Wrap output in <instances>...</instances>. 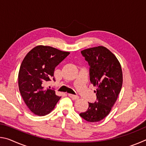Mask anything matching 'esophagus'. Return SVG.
<instances>
[{"mask_svg": "<svg viewBox=\"0 0 146 146\" xmlns=\"http://www.w3.org/2000/svg\"><path fill=\"white\" fill-rule=\"evenodd\" d=\"M68 96L70 97L71 98H72L73 100H78L79 98V97L77 95H72V94H68Z\"/></svg>", "mask_w": 146, "mask_h": 146, "instance_id": "obj_1", "label": "esophagus"}]
</instances>
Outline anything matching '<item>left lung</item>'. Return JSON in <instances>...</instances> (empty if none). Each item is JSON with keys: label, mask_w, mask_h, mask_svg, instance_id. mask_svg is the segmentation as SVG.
<instances>
[{"label": "left lung", "mask_w": 146, "mask_h": 146, "mask_svg": "<svg viewBox=\"0 0 146 146\" xmlns=\"http://www.w3.org/2000/svg\"><path fill=\"white\" fill-rule=\"evenodd\" d=\"M90 66V81L96 87L97 101L89 102V108L80 116L90 122L104 119L117 100L123 82L119 61L111 51L102 46L81 51Z\"/></svg>", "instance_id": "left-lung-1"}]
</instances>
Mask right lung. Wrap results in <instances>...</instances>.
<instances>
[{
	"label": "right lung",
	"instance_id": "obj_1",
	"mask_svg": "<svg viewBox=\"0 0 146 146\" xmlns=\"http://www.w3.org/2000/svg\"><path fill=\"white\" fill-rule=\"evenodd\" d=\"M70 52L48 46L35 47L24 57L20 67L18 84L24 102L33 114L45 116L54 110L60 97L45 86L53 80L54 71Z\"/></svg>",
	"mask_w": 146,
	"mask_h": 146
}]
</instances>
